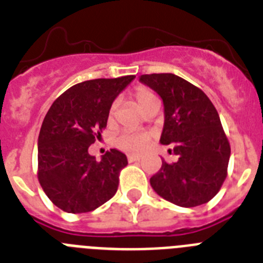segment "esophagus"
Masks as SVG:
<instances>
[{
    "mask_svg": "<svg viewBox=\"0 0 263 263\" xmlns=\"http://www.w3.org/2000/svg\"><path fill=\"white\" fill-rule=\"evenodd\" d=\"M140 160V156H136V155H128V162L132 163V162H139Z\"/></svg>",
    "mask_w": 263,
    "mask_h": 263,
    "instance_id": "34e87169",
    "label": "esophagus"
}]
</instances>
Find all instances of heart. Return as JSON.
Here are the masks:
<instances>
[{"mask_svg":"<svg viewBox=\"0 0 263 263\" xmlns=\"http://www.w3.org/2000/svg\"><path fill=\"white\" fill-rule=\"evenodd\" d=\"M154 100H158V98H156V95L152 90H149L148 88H139L135 92V103L142 112ZM116 105H118L116 103H114L111 105V109H109V120L114 119ZM149 140H151V136L148 134H144V132L124 131L118 136L116 144L123 151L132 152V154H140V152H143L147 148Z\"/></svg>","mask_w":263,"mask_h":263,"instance_id":"heart-1","label":"heart"}]
</instances>
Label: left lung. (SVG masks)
<instances>
[{
	"label": "left lung",
	"instance_id": "1",
	"mask_svg": "<svg viewBox=\"0 0 263 263\" xmlns=\"http://www.w3.org/2000/svg\"><path fill=\"white\" fill-rule=\"evenodd\" d=\"M139 80L162 98L160 143L171 144L179 158L171 164L162 160L160 170L149 179L152 189L180 207L207 203L223 184L230 159V143L217 109L202 89L176 74H142Z\"/></svg>",
	"mask_w": 263,
	"mask_h": 263
}]
</instances>
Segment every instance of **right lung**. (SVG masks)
Segmentation results:
<instances>
[{"mask_svg":"<svg viewBox=\"0 0 263 263\" xmlns=\"http://www.w3.org/2000/svg\"><path fill=\"white\" fill-rule=\"evenodd\" d=\"M135 79H95L79 83L54 100L39 135V182L54 206L65 213H89L116 194L119 174L128 164L118 149L100 162L88 148L107 127L118 95Z\"/></svg>","mask_w":263,"mask_h":263,"instance_id":"obj_1","label":"right lung"}]
</instances>
